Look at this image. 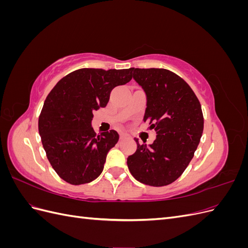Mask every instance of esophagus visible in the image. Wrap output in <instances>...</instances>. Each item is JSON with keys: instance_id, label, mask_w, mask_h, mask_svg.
<instances>
[{"instance_id": "34e87169", "label": "esophagus", "mask_w": 248, "mask_h": 248, "mask_svg": "<svg viewBox=\"0 0 248 248\" xmlns=\"http://www.w3.org/2000/svg\"><path fill=\"white\" fill-rule=\"evenodd\" d=\"M127 138H128V137H127V134H124V133L120 134V140H126Z\"/></svg>"}]
</instances>
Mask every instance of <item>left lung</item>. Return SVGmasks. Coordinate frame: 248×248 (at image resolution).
Returning a JSON list of instances; mask_svg holds the SVG:
<instances>
[{"instance_id": "obj_1", "label": "left lung", "mask_w": 248, "mask_h": 248, "mask_svg": "<svg viewBox=\"0 0 248 248\" xmlns=\"http://www.w3.org/2000/svg\"><path fill=\"white\" fill-rule=\"evenodd\" d=\"M134 80L147 96L144 121L154 129L153 144H139L127 166L140 183L166 186L188 166L204 129L201 103L187 82L176 73L159 68H132Z\"/></svg>"}]
</instances>
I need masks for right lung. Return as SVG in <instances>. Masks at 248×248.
Wrapping results in <instances>:
<instances>
[{"mask_svg": "<svg viewBox=\"0 0 248 248\" xmlns=\"http://www.w3.org/2000/svg\"><path fill=\"white\" fill-rule=\"evenodd\" d=\"M131 69H78L60 79L47 95L38 129L47 159L64 181L85 184L102 172L119 134L109 130L97 136L93 111L107 107L112 89L131 80Z\"/></svg>", "mask_w": 248, "mask_h": 248, "instance_id": "add662e5", "label": "right lung"}]
</instances>
